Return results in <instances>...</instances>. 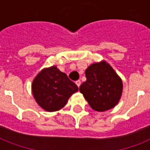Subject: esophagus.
Returning <instances> with one entry per match:
<instances>
[{"mask_svg": "<svg viewBox=\"0 0 150 150\" xmlns=\"http://www.w3.org/2000/svg\"><path fill=\"white\" fill-rule=\"evenodd\" d=\"M75 83H76V85L78 86V87H79L80 85H81V81H80V80H78V81L75 82Z\"/></svg>", "mask_w": 150, "mask_h": 150, "instance_id": "34e87169", "label": "esophagus"}]
</instances>
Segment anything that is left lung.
<instances>
[{
  "mask_svg": "<svg viewBox=\"0 0 150 150\" xmlns=\"http://www.w3.org/2000/svg\"><path fill=\"white\" fill-rule=\"evenodd\" d=\"M86 81L79 87L92 109L103 112L114 108L121 99L123 82L106 61L90 64L86 70Z\"/></svg>",
  "mask_w": 150,
  "mask_h": 150,
  "instance_id": "8db88e82",
  "label": "left lung"
}]
</instances>
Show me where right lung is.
I'll use <instances>...</instances> for the list:
<instances>
[{"mask_svg":"<svg viewBox=\"0 0 150 150\" xmlns=\"http://www.w3.org/2000/svg\"><path fill=\"white\" fill-rule=\"evenodd\" d=\"M78 90L77 86L56 65L42 69L32 83V93L36 102L48 112L63 108L70 96Z\"/></svg>","mask_w":150,"mask_h":150,"instance_id":"add662e5","label":"right lung"}]
</instances>
